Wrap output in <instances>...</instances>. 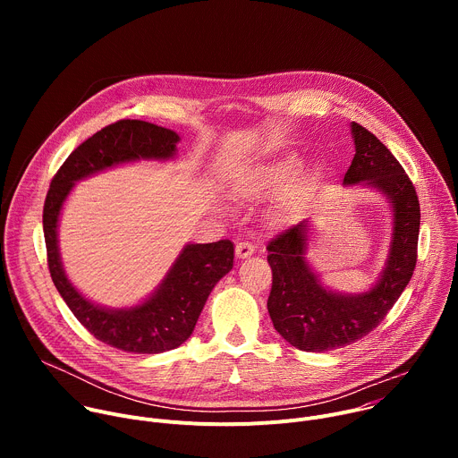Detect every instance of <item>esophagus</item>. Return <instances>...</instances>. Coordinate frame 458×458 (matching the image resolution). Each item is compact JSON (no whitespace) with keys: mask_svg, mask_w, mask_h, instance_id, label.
Returning <instances> with one entry per match:
<instances>
[{"mask_svg":"<svg viewBox=\"0 0 458 458\" xmlns=\"http://www.w3.org/2000/svg\"><path fill=\"white\" fill-rule=\"evenodd\" d=\"M253 251H255V248H253V244L248 242V241L237 242V246H235V255H237L239 259H246V257H250Z\"/></svg>","mask_w":458,"mask_h":458,"instance_id":"obj_1","label":"esophagus"}]
</instances>
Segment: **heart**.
Listing matches in <instances>:
<instances>
[{"label":"heart","mask_w":458,"mask_h":458,"mask_svg":"<svg viewBox=\"0 0 458 458\" xmlns=\"http://www.w3.org/2000/svg\"><path fill=\"white\" fill-rule=\"evenodd\" d=\"M301 170V159L295 156H286L281 159H276L265 166L257 168L251 172L246 179L244 191L250 195H267L276 193L281 188H284L288 182H292ZM322 177V168L313 166L306 174H302L290 188L288 191V203H297L304 199L306 195L318 184Z\"/></svg>","instance_id":"obj_1"}]
</instances>
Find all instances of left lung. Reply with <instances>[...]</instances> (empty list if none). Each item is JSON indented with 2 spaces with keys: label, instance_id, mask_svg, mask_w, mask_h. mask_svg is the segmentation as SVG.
<instances>
[{
  "label": "left lung",
  "instance_id": "1",
  "mask_svg": "<svg viewBox=\"0 0 458 458\" xmlns=\"http://www.w3.org/2000/svg\"><path fill=\"white\" fill-rule=\"evenodd\" d=\"M352 134L355 156L344 184L364 182L386 195L394 207V237L378 283L359 295L334 293L318 283L304 259L308 221L268 242L274 277L268 311L274 328L302 352L335 350L373 332L408 286L417 265L420 205L415 186L395 156L368 128L352 123Z\"/></svg>",
  "mask_w": 458,
  "mask_h": 458
}]
</instances>
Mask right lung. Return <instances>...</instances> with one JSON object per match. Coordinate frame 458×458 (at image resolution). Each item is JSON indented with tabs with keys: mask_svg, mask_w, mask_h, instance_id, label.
<instances>
[{
	"mask_svg": "<svg viewBox=\"0 0 458 458\" xmlns=\"http://www.w3.org/2000/svg\"><path fill=\"white\" fill-rule=\"evenodd\" d=\"M177 141L174 130L140 119L115 121L83 141L61 165L43 207L47 263L59 295L98 341L130 353H163L191 335L212 288L233 267L232 241L186 244L148 301L128 310H106L87 301L64 276L57 219L76 181L119 163L170 159Z\"/></svg>",
	"mask_w": 458,
	"mask_h": 458,
	"instance_id": "right-lung-1",
	"label": "right lung"
}]
</instances>
